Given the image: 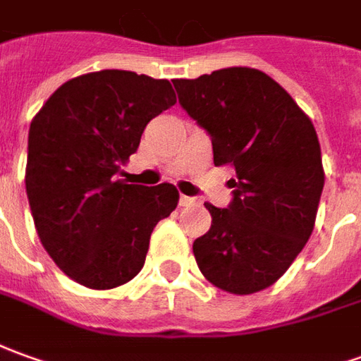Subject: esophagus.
Returning <instances> with one entry per match:
<instances>
[{"label":"esophagus","instance_id":"34e87169","mask_svg":"<svg viewBox=\"0 0 361 361\" xmlns=\"http://www.w3.org/2000/svg\"><path fill=\"white\" fill-rule=\"evenodd\" d=\"M178 202H180V206H196L198 204V200H196L195 196H180V198H178Z\"/></svg>","mask_w":361,"mask_h":361}]
</instances>
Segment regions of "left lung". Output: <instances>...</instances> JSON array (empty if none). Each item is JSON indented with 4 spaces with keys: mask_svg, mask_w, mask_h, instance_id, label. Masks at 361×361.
<instances>
[{
    "mask_svg": "<svg viewBox=\"0 0 361 361\" xmlns=\"http://www.w3.org/2000/svg\"><path fill=\"white\" fill-rule=\"evenodd\" d=\"M178 104L232 165L228 208L206 204L210 230L192 243L218 289L250 295L279 279L309 242L324 186L314 126L265 72L233 66L173 80Z\"/></svg>",
    "mask_w": 361,
    "mask_h": 361,
    "instance_id": "left-lung-1",
    "label": "left lung"
}]
</instances>
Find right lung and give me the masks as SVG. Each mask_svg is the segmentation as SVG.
I'll return each mask as SVG.
<instances>
[{"instance_id":"1","label":"right lung","mask_w":361,"mask_h":361,"mask_svg":"<svg viewBox=\"0 0 361 361\" xmlns=\"http://www.w3.org/2000/svg\"><path fill=\"white\" fill-rule=\"evenodd\" d=\"M175 102L169 80L100 71L64 82L31 121L27 198L43 247L72 281L114 289L143 267L151 232L176 208L178 190L126 185L116 173Z\"/></svg>"}]
</instances>
